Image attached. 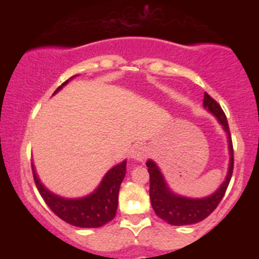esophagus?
Masks as SVG:
<instances>
[{
	"label": "esophagus",
	"mask_w": 259,
	"mask_h": 259,
	"mask_svg": "<svg viewBox=\"0 0 259 259\" xmlns=\"http://www.w3.org/2000/svg\"><path fill=\"white\" fill-rule=\"evenodd\" d=\"M148 150L144 144H136L134 145L132 151H130V156L135 160H144L147 157Z\"/></svg>",
	"instance_id": "1"
}]
</instances>
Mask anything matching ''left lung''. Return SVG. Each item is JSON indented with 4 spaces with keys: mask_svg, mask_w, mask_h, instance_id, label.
I'll use <instances>...</instances> for the list:
<instances>
[{
    "mask_svg": "<svg viewBox=\"0 0 259 259\" xmlns=\"http://www.w3.org/2000/svg\"><path fill=\"white\" fill-rule=\"evenodd\" d=\"M203 107L207 108L222 124L223 129L228 135L229 142V153H230V162H229L228 175L225 181L221 187L210 196L204 198H189L183 197L170 191L167 183H165L163 174L160 173L159 168L157 167L153 160L148 159L146 165L150 173V198L153 210L156 214L167 222L170 225H189L196 224L206 219L213 210L215 209L219 202L224 197L229 183H230L231 175L234 169V148L231 141L230 130H229L228 119L225 113L223 112L221 105L213 100L207 92H204Z\"/></svg>",
    "mask_w": 259,
    "mask_h": 259,
    "instance_id": "obj_1",
    "label": "left lung"
}]
</instances>
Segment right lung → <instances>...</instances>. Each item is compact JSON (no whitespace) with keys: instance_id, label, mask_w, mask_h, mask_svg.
<instances>
[{"instance_id":"add662e5","label":"right lung","mask_w":259,"mask_h":259,"mask_svg":"<svg viewBox=\"0 0 259 259\" xmlns=\"http://www.w3.org/2000/svg\"><path fill=\"white\" fill-rule=\"evenodd\" d=\"M68 81L69 80L59 86L55 94L61 90L62 86H64ZM31 169L34 181L41 197L46 202L50 209L68 224L79 228H100L111 222L115 217L119 187L126 173V160L109 169L99 187L91 195L81 198H64L52 194L41 184L35 171L34 164H31Z\"/></svg>"}]
</instances>
